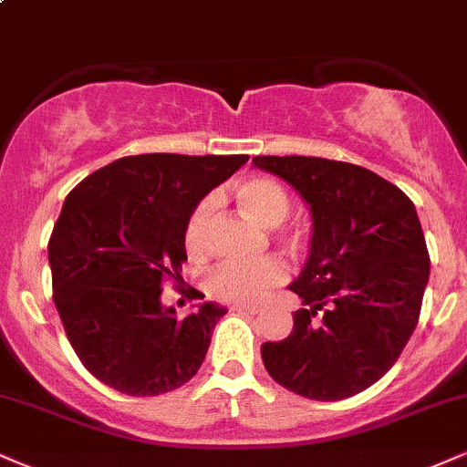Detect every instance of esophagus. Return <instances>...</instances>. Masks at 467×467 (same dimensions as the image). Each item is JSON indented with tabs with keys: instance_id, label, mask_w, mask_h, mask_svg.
I'll use <instances>...</instances> for the list:
<instances>
[{
	"instance_id": "1",
	"label": "esophagus",
	"mask_w": 467,
	"mask_h": 467,
	"mask_svg": "<svg viewBox=\"0 0 467 467\" xmlns=\"http://www.w3.org/2000/svg\"><path fill=\"white\" fill-rule=\"evenodd\" d=\"M233 311L248 313V316H256V313L263 311L261 305H233Z\"/></svg>"
}]
</instances>
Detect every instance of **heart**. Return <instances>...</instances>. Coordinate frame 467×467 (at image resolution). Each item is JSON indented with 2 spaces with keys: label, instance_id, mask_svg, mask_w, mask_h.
Instances as JSON below:
<instances>
[{
  "label": "heart",
  "instance_id": "b5f03b06",
  "mask_svg": "<svg viewBox=\"0 0 467 467\" xmlns=\"http://www.w3.org/2000/svg\"><path fill=\"white\" fill-rule=\"evenodd\" d=\"M241 211L261 228H276L289 215L287 191L269 178L241 180L234 189ZM217 200L209 195L191 213L184 228V244L191 254H202L209 244V230ZM287 278V267L278 258L254 263H222L204 278L206 294L222 302H254Z\"/></svg>",
  "mask_w": 467,
  "mask_h": 467
}]
</instances>
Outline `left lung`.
I'll return each instance as SVG.
<instances>
[{
  "label": "left lung",
  "mask_w": 467,
  "mask_h": 467,
  "mask_svg": "<svg viewBox=\"0 0 467 467\" xmlns=\"http://www.w3.org/2000/svg\"><path fill=\"white\" fill-rule=\"evenodd\" d=\"M311 213L308 256L289 285L302 305L294 333L263 344L278 385L311 400L368 389L400 357L418 326L431 261L413 202L350 162L316 156H254ZM318 319H315V316Z\"/></svg>",
  "instance_id": "8db88e82"
}]
</instances>
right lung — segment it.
I'll list each match as a JSON object with an SVG mask.
<instances>
[{
  "label": "right lung",
  "mask_w": 467,
  "mask_h": 467,
  "mask_svg": "<svg viewBox=\"0 0 467 467\" xmlns=\"http://www.w3.org/2000/svg\"><path fill=\"white\" fill-rule=\"evenodd\" d=\"M250 156H126L67 195L47 245L54 305L84 368L128 396H159L193 379L228 308L189 316L161 300L187 261L184 228L204 195Z\"/></svg>",
  "instance_id": "right-lung-1"
}]
</instances>
